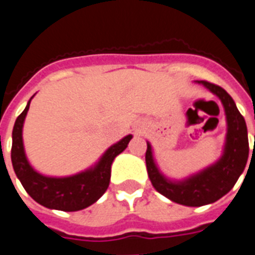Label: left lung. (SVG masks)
<instances>
[{"mask_svg":"<svg viewBox=\"0 0 255 255\" xmlns=\"http://www.w3.org/2000/svg\"><path fill=\"white\" fill-rule=\"evenodd\" d=\"M197 83L204 85L208 91L216 94L224 105L227 134L221 158L195 175L180 181H173L164 176L157 167L149 141H147L145 152L148 176L153 188L159 194L164 195L175 203L188 207H200L215 203L227 194L244 171L249 155L247 124L231 96L224 88L212 84L207 80H198Z\"/></svg>","mask_w":255,"mask_h":255,"instance_id":"8db88e82","label":"left lung"}]
</instances>
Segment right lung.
Segmentation results:
<instances>
[{
	"mask_svg": "<svg viewBox=\"0 0 255 255\" xmlns=\"http://www.w3.org/2000/svg\"><path fill=\"white\" fill-rule=\"evenodd\" d=\"M31 98L25 110L17 116L12 130L11 161L17 179L37 203L49 209L75 212L92 206L107 190L111 179L112 162L126 149L132 135H126L125 138L111 145L93 167L83 172L66 177L44 176L30 166L22 143V126Z\"/></svg>",
	"mask_w": 255,
	"mask_h": 255,
	"instance_id": "add662e5",
	"label": "right lung"
}]
</instances>
